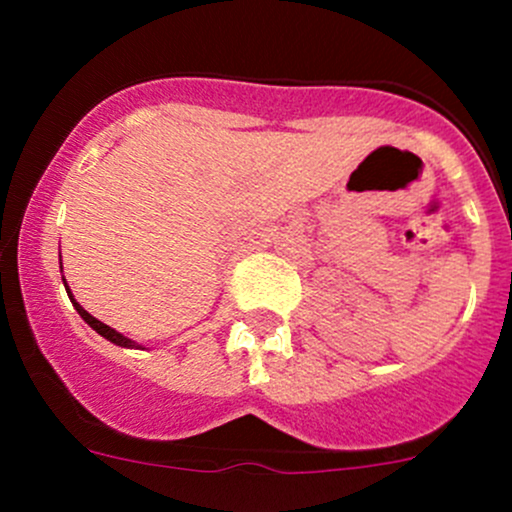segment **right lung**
Returning <instances> with one entry per match:
<instances>
[{"label": "right lung", "mask_w": 512, "mask_h": 512, "mask_svg": "<svg viewBox=\"0 0 512 512\" xmlns=\"http://www.w3.org/2000/svg\"><path fill=\"white\" fill-rule=\"evenodd\" d=\"M64 287H66V282H64ZM66 292H69V299H71V302H74L76 312H79V314H81V319H84V322H86V324H89V327H91V329H96V332H98V334H101V337H106V339H108V342H113V344H116V347H126V349H133V347H136V349H141V347H138V344H136V342H131V339H128V337H123V334H121V332H116V329H111V327H108V324L98 322V319H96V317H91V314H89V312H86V309H84V307H81V304H79V302H76V299H74V294H71V289H66Z\"/></svg>", "instance_id": "add662e5"}]
</instances>
